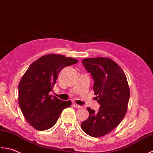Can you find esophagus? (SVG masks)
<instances>
[{
	"mask_svg": "<svg viewBox=\"0 0 153 153\" xmlns=\"http://www.w3.org/2000/svg\"><path fill=\"white\" fill-rule=\"evenodd\" d=\"M73 105L75 108H82V106H81V105H78L77 104H76V103H74V104H73Z\"/></svg>",
	"mask_w": 153,
	"mask_h": 153,
	"instance_id": "1",
	"label": "esophagus"
}]
</instances>
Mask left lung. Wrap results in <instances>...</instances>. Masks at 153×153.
<instances>
[{
	"label": "left lung",
	"mask_w": 153,
	"mask_h": 153,
	"mask_svg": "<svg viewBox=\"0 0 153 153\" xmlns=\"http://www.w3.org/2000/svg\"><path fill=\"white\" fill-rule=\"evenodd\" d=\"M82 63L94 79L93 90L100 106L98 112L87 108L89 117L81 128L87 135L99 137L111 131L123 119L130 97L128 82L123 71L110 58H86Z\"/></svg>",
	"instance_id": "1"
}]
</instances>
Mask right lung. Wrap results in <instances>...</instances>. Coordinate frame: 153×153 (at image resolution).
Wrapping results in <instances>:
<instances>
[{"label": "right lung", "mask_w": 153, "mask_h": 153, "mask_svg": "<svg viewBox=\"0 0 153 153\" xmlns=\"http://www.w3.org/2000/svg\"><path fill=\"white\" fill-rule=\"evenodd\" d=\"M78 60L64 55H43L30 65L18 85V103L25 119L33 128L44 131L57 122L62 111L70 107V100L63 101L49 92L58 74L65 67Z\"/></svg>", "instance_id": "right-lung-1"}]
</instances>
